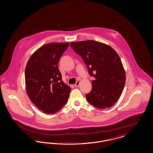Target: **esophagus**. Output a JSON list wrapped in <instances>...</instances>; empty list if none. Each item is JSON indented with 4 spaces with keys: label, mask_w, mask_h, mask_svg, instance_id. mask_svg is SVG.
<instances>
[{
    "label": "esophagus",
    "mask_w": 153,
    "mask_h": 153,
    "mask_svg": "<svg viewBox=\"0 0 153 153\" xmlns=\"http://www.w3.org/2000/svg\"><path fill=\"white\" fill-rule=\"evenodd\" d=\"M80 81H77L76 82V83L74 84V87H78L80 85Z\"/></svg>",
    "instance_id": "34e87169"
}]
</instances>
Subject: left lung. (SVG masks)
Returning <instances> with one entry per match:
<instances>
[{
  "label": "left lung",
  "instance_id": "1",
  "mask_svg": "<svg viewBox=\"0 0 153 153\" xmlns=\"http://www.w3.org/2000/svg\"><path fill=\"white\" fill-rule=\"evenodd\" d=\"M83 59L91 76L92 89L86 95L88 102L100 109L108 108L119 100L126 83V73L118 54L107 44L93 40L71 42Z\"/></svg>",
  "mask_w": 153,
  "mask_h": 153
}]
</instances>
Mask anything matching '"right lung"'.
I'll use <instances>...</instances> for the list:
<instances>
[{
  "label": "right lung",
  "instance_id": "1",
  "mask_svg": "<svg viewBox=\"0 0 153 153\" xmlns=\"http://www.w3.org/2000/svg\"><path fill=\"white\" fill-rule=\"evenodd\" d=\"M69 42L45 44L30 57L25 69L26 93L43 112H58L68 100L71 88L62 80L58 63Z\"/></svg>",
  "mask_w": 153,
  "mask_h": 153
}]
</instances>
